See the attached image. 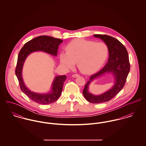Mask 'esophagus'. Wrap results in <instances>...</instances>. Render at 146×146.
<instances>
[{"label":"esophagus","instance_id":"1","mask_svg":"<svg viewBox=\"0 0 146 146\" xmlns=\"http://www.w3.org/2000/svg\"><path fill=\"white\" fill-rule=\"evenodd\" d=\"M79 76H80V75H79L78 74H75L72 75V77L73 78H77V77H79Z\"/></svg>","mask_w":146,"mask_h":146}]
</instances>
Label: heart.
<instances>
[{"label":"heart","mask_w":146,"mask_h":146,"mask_svg":"<svg viewBox=\"0 0 146 146\" xmlns=\"http://www.w3.org/2000/svg\"><path fill=\"white\" fill-rule=\"evenodd\" d=\"M108 54L107 45L103 42H96L84 39H75L66 46V52L60 55V62L66 68H72L78 62L79 69L84 74H92L104 64Z\"/></svg>","instance_id":"heart-1"}]
</instances>
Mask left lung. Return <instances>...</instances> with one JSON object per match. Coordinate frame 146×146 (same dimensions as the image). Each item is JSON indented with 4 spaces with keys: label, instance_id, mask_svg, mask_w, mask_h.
I'll return each mask as SVG.
<instances>
[{
    "label": "left lung",
    "instance_id": "8db88e82",
    "mask_svg": "<svg viewBox=\"0 0 146 146\" xmlns=\"http://www.w3.org/2000/svg\"><path fill=\"white\" fill-rule=\"evenodd\" d=\"M94 36L100 38L107 45L109 58L104 67L90 76L89 80L85 85L83 93L88 102L93 104H100L110 101L123 88L130 71V63L126 48L117 39L107 35L97 34L94 35ZM107 72L112 73L114 76L115 83L114 86L107 92L99 96L89 94L88 92V88L91 82Z\"/></svg>",
    "mask_w": 146,
    "mask_h": 146
}]
</instances>
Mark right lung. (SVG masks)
<instances>
[{
	"mask_svg": "<svg viewBox=\"0 0 146 146\" xmlns=\"http://www.w3.org/2000/svg\"><path fill=\"white\" fill-rule=\"evenodd\" d=\"M63 40L49 36H40L27 42L22 48L18 56L15 73L21 90L30 100L42 104H52L56 101L62 93L63 85L66 80V75L56 76L53 81L50 93L39 94L30 91L25 85L22 76V70L26 57L32 52L42 51L53 56H57L58 46Z\"/></svg>",
	"mask_w": 146,
	"mask_h": 146,
	"instance_id": "add662e5",
	"label": "right lung"
}]
</instances>
